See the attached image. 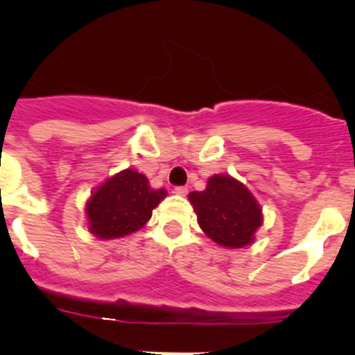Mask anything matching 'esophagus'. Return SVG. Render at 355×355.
Masks as SVG:
<instances>
[{
  "instance_id": "1",
  "label": "esophagus",
  "mask_w": 355,
  "mask_h": 355,
  "mask_svg": "<svg viewBox=\"0 0 355 355\" xmlns=\"http://www.w3.org/2000/svg\"><path fill=\"white\" fill-rule=\"evenodd\" d=\"M174 193L175 196H181V197H184L188 193V188L187 187H175L174 188Z\"/></svg>"
}]
</instances>
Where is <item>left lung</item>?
<instances>
[{"label": "left lung", "mask_w": 355, "mask_h": 355, "mask_svg": "<svg viewBox=\"0 0 355 355\" xmlns=\"http://www.w3.org/2000/svg\"><path fill=\"white\" fill-rule=\"evenodd\" d=\"M200 229L225 249L250 245L263 224V211L249 188L227 174H215L206 190L188 196Z\"/></svg>", "instance_id": "1"}]
</instances>
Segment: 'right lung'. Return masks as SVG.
I'll list each match as a JSON object with an SVG mask.
<instances>
[{
  "label": "right lung",
  "instance_id": "obj_1",
  "mask_svg": "<svg viewBox=\"0 0 355 355\" xmlns=\"http://www.w3.org/2000/svg\"><path fill=\"white\" fill-rule=\"evenodd\" d=\"M167 197V190H155L135 168L117 172L101 183L85 205L89 231L101 240L128 236L149 222L153 209Z\"/></svg>",
  "mask_w": 355,
  "mask_h": 355
}]
</instances>
